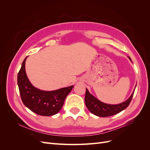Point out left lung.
Returning a JSON list of instances; mask_svg holds the SVG:
<instances>
[{
	"label": "left lung",
	"instance_id": "obj_1",
	"mask_svg": "<svg viewBox=\"0 0 150 150\" xmlns=\"http://www.w3.org/2000/svg\"><path fill=\"white\" fill-rule=\"evenodd\" d=\"M128 58L131 61V58L129 57H128ZM134 93V89L131 96L123 103L117 104H109L99 101L96 98L93 96L89 92L88 89L86 88L85 94V104L89 111L94 115L100 117L111 116L120 112L129 106L133 96Z\"/></svg>",
	"mask_w": 150,
	"mask_h": 150
}]
</instances>
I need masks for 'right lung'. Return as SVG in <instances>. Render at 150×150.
Wrapping results in <instances>:
<instances>
[{
  "instance_id": "1",
  "label": "right lung",
  "mask_w": 150,
  "mask_h": 150,
  "mask_svg": "<svg viewBox=\"0 0 150 150\" xmlns=\"http://www.w3.org/2000/svg\"><path fill=\"white\" fill-rule=\"evenodd\" d=\"M27 57L22 62L17 75V84L22 102L30 110L39 115L50 116L57 114L74 86L51 91L36 88L30 83L26 74L25 64Z\"/></svg>"
}]
</instances>
